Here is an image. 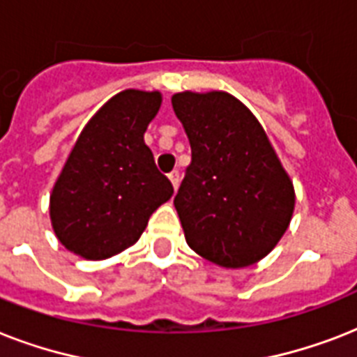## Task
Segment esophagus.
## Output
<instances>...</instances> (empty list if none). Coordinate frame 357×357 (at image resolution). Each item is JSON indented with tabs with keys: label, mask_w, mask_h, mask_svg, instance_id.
Instances as JSON below:
<instances>
[{
	"label": "esophagus",
	"mask_w": 357,
	"mask_h": 357,
	"mask_svg": "<svg viewBox=\"0 0 357 357\" xmlns=\"http://www.w3.org/2000/svg\"><path fill=\"white\" fill-rule=\"evenodd\" d=\"M168 178H170V181H172L174 189H178V187H179V181H181V178H179V172H178V170H172V172L168 174Z\"/></svg>",
	"instance_id": "obj_1"
}]
</instances>
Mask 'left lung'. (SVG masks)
<instances>
[{
	"mask_svg": "<svg viewBox=\"0 0 357 357\" xmlns=\"http://www.w3.org/2000/svg\"><path fill=\"white\" fill-rule=\"evenodd\" d=\"M172 107L190 142L174 198L187 244L215 265H252L291 222V179L261 123L228 92H179Z\"/></svg>",
	"mask_w": 357,
	"mask_h": 357,
	"instance_id": "obj_1",
	"label": "left lung"
}]
</instances>
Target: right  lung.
Wrapping results in <instances>:
<instances>
[{
    "label": "right lung",
    "instance_id": "1",
    "mask_svg": "<svg viewBox=\"0 0 357 357\" xmlns=\"http://www.w3.org/2000/svg\"><path fill=\"white\" fill-rule=\"evenodd\" d=\"M159 107V92L123 91L81 131L50 202L55 235L70 252L85 259L120 254L174 195L144 142Z\"/></svg>",
    "mask_w": 357,
    "mask_h": 357
}]
</instances>
